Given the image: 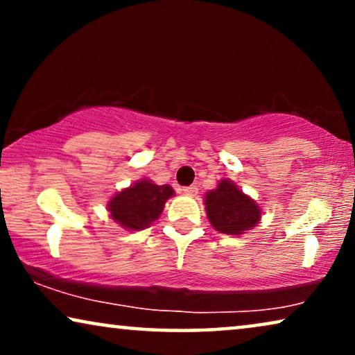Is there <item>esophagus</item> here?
<instances>
[{
	"mask_svg": "<svg viewBox=\"0 0 355 355\" xmlns=\"http://www.w3.org/2000/svg\"><path fill=\"white\" fill-rule=\"evenodd\" d=\"M182 192L186 193V196L193 197V196H197L198 189H197V186H187V187H182Z\"/></svg>",
	"mask_w": 355,
	"mask_h": 355,
	"instance_id": "34e87169",
	"label": "esophagus"
}]
</instances>
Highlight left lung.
I'll return each mask as SVG.
<instances>
[{"instance_id":"left-lung-1","label":"left lung","mask_w":355,"mask_h":355,"mask_svg":"<svg viewBox=\"0 0 355 355\" xmlns=\"http://www.w3.org/2000/svg\"><path fill=\"white\" fill-rule=\"evenodd\" d=\"M205 210L211 226L231 236L244 234L261 218L257 202L227 179H221L216 189L205 193Z\"/></svg>"}]
</instances>
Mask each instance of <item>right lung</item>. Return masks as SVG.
<instances>
[{"instance_id":"add662e5","label":"right lung","mask_w":355,"mask_h":355,"mask_svg":"<svg viewBox=\"0 0 355 355\" xmlns=\"http://www.w3.org/2000/svg\"><path fill=\"white\" fill-rule=\"evenodd\" d=\"M174 196L171 186H158L150 179H140L111 197L108 211L113 220L129 231L148 227L162 215L164 203Z\"/></svg>"}]
</instances>
